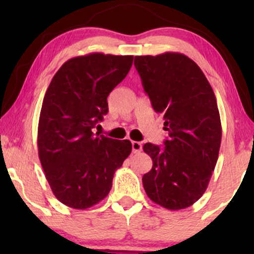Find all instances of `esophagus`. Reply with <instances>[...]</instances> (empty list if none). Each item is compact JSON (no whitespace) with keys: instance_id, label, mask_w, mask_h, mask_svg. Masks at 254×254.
<instances>
[{"instance_id":"1","label":"esophagus","mask_w":254,"mask_h":254,"mask_svg":"<svg viewBox=\"0 0 254 254\" xmlns=\"http://www.w3.org/2000/svg\"><path fill=\"white\" fill-rule=\"evenodd\" d=\"M131 150H133L134 154H138L142 150V144L137 141L131 142Z\"/></svg>"}]
</instances>
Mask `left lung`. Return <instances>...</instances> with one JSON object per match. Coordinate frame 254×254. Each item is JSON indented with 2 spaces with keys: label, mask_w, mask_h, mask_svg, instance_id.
<instances>
[{
  "label": "left lung",
  "mask_w": 254,
  "mask_h": 254,
  "mask_svg": "<svg viewBox=\"0 0 254 254\" xmlns=\"http://www.w3.org/2000/svg\"><path fill=\"white\" fill-rule=\"evenodd\" d=\"M155 112L164 118V148L145 143L152 168L142 178L150 200L170 210L202 196L220 151L222 127L214 91L193 60L180 53L135 57Z\"/></svg>",
  "instance_id": "obj_1"
}]
</instances>
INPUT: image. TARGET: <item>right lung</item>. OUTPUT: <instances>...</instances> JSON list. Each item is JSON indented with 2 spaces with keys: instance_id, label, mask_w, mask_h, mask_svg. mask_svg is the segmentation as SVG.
I'll list each match as a JSON object with an SVG mask.
<instances>
[{
  "instance_id": "right-lung-1",
  "label": "right lung",
  "mask_w": 254,
  "mask_h": 254,
  "mask_svg": "<svg viewBox=\"0 0 254 254\" xmlns=\"http://www.w3.org/2000/svg\"><path fill=\"white\" fill-rule=\"evenodd\" d=\"M131 55L91 53L61 65L45 93L38 125L41 166L57 199L86 209L107 196L114 172L131 151L128 140L95 136L107 96L126 77Z\"/></svg>"
}]
</instances>
